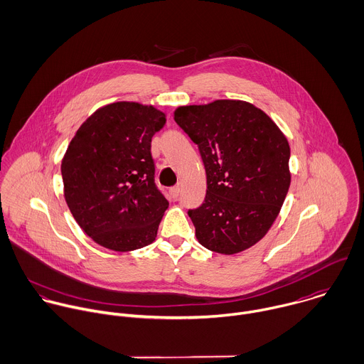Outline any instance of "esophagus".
I'll use <instances>...</instances> for the list:
<instances>
[{
	"instance_id": "obj_1",
	"label": "esophagus",
	"mask_w": 364,
	"mask_h": 364,
	"mask_svg": "<svg viewBox=\"0 0 364 364\" xmlns=\"http://www.w3.org/2000/svg\"><path fill=\"white\" fill-rule=\"evenodd\" d=\"M170 196H171L174 200L178 198V196H180V186L171 187V188H170Z\"/></svg>"
}]
</instances>
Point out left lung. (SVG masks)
<instances>
[{
    "label": "left lung",
    "mask_w": 364,
    "mask_h": 364,
    "mask_svg": "<svg viewBox=\"0 0 364 364\" xmlns=\"http://www.w3.org/2000/svg\"><path fill=\"white\" fill-rule=\"evenodd\" d=\"M176 123L198 146L204 203L188 215L203 247L237 254L257 244L277 220L291 184V149L271 117L242 100L181 106Z\"/></svg>",
    "instance_id": "1"
}]
</instances>
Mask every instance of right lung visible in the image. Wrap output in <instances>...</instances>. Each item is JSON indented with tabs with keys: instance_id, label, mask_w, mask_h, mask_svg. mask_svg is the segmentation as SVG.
Here are the masks:
<instances>
[{
	"instance_id": "obj_1",
	"label": "right lung",
	"mask_w": 364,
	"mask_h": 364,
	"mask_svg": "<svg viewBox=\"0 0 364 364\" xmlns=\"http://www.w3.org/2000/svg\"><path fill=\"white\" fill-rule=\"evenodd\" d=\"M164 123L153 106L116 102L97 109L70 140L60 166L65 200L99 245L126 252L156 240L168 201L154 183L151 137Z\"/></svg>"
}]
</instances>
